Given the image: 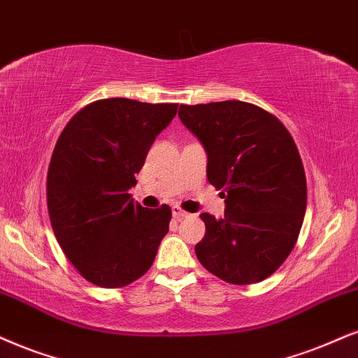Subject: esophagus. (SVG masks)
Instances as JSON below:
<instances>
[{"mask_svg":"<svg viewBox=\"0 0 358 358\" xmlns=\"http://www.w3.org/2000/svg\"><path fill=\"white\" fill-rule=\"evenodd\" d=\"M171 215H173V218H176V220H182V218H187L188 213L182 210L178 205H175V206H171Z\"/></svg>","mask_w":358,"mask_h":358,"instance_id":"obj_1","label":"esophagus"}]
</instances>
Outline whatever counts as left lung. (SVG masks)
<instances>
[{"label": "left lung", "mask_w": 358, "mask_h": 358, "mask_svg": "<svg viewBox=\"0 0 358 358\" xmlns=\"http://www.w3.org/2000/svg\"><path fill=\"white\" fill-rule=\"evenodd\" d=\"M180 120L205 147L208 182L224 189L223 218L201 213L198 261L229 284L269 278L291 255L307 205L302 160L287 129L241 101L180 106Z\"/></svg>", "instance_id": "1"}]
</instances>
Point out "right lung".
Instances as JSON below:
<instances>
[{"label":"right lung","mask_w":358,"mask_h":358,"mask_svg":"<svg viewBox=\"0 0 358 358\" xmlns=\"http://www.w3.org/2000/svg\"><path fill=\"white\" fill-rule=\"evenodd\" d=\"M176 108L103 99L59 135L48 170L49 218L67 259L96 286L124 287L142 278L169 233L170 206L147 210L129 189Z\"/></svg>","instance_id":"obj_1"}]
</instances>
